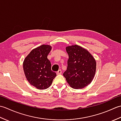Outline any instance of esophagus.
<instances>
[{
    "mask_svg": "<svg viewBox=\"0 0 121 121\" xmlns=\"http://www.w3.org/2000/svg\"><path fill=\"white\" fill-rule=\"evenodd\" d=\"M61 73H62V71L61 70H59L57 72H56V74H58V75H60V74H61Z\"/></svg>",
    "mask_w": 121,
    "mask_h": 121,
    "instance_id": "esophagus-1",
    "label": "esophagus"
}]
</instances>
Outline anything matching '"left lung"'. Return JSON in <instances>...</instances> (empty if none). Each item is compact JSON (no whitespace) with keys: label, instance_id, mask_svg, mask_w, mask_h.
I'll list each match as a JSON object with an SVG mask.
<instances>
[{"label":"left lung","instance_id":"8db88e82","mask_svg":"<svg viewBox=\"0 0 121 121\" xmlns=\"http://www.w3.org/2000/svg\"><path fill=\"white\" fill-rule=\"evenodd\" d=\"M68 68L63 76L74 89H82L91 83L96 71V61L88 50L74 45L66 47Z\"/></svg>","mask_w":121,"mask_h":121}]
</instances>
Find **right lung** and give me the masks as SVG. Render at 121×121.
<instances>
[{"label": "right lung", "mask_w": 121, "mask_h": 121, "mask_svg": "<svg viewBox=\"0 0 121 121\" xmlns=\"http://www.w3.org/2000/svg\"><path fill=\"white\" fill-rule=\"evenodd\" d=\"M51 48L50 45H42L34 49L25 57L23 63L27 81L38 89L49 87L56 75L51 71V64L47 58Z\"/></svg>", "instance_id": "right-lung-1"}]
</instances>
